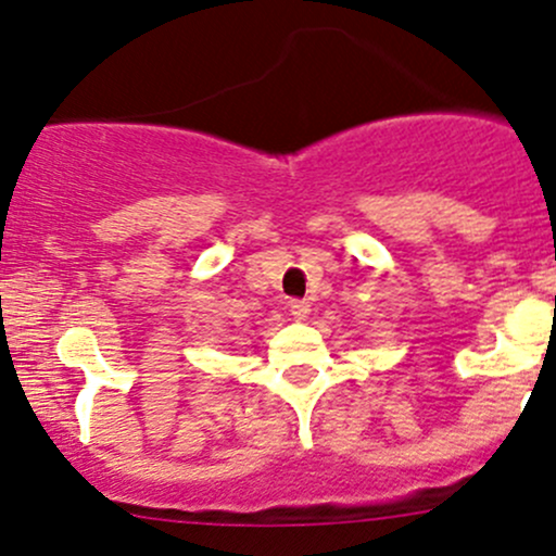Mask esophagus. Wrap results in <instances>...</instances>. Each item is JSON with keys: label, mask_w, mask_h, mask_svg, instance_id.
Segmentation results:
<instances>
[{"label": "esophagus", "mask_w": 556, "mask_h": 556, "mask_svg": "<svg viewBox=\"0 0 556 556\" xmlns=\"http://www.w3.org/2000/svg\"><path fill=\"white\" fill-rule=\"evenodd\" d=\"M289 312L296 317V320H304L309 315V304L302 302V299H291L289 302Z\"/></svg>", "instance_id": "obj_1"}]
</instances>
